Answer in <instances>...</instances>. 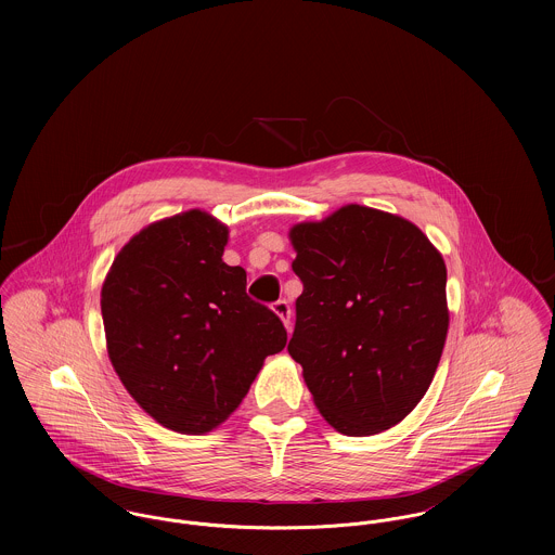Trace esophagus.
<instances>
[{"label": "esophagus", "mask_w": 555, "mask_h": 555, "mask_svg": "<svg viewBox=\"0 0 555 555\" xmlns=\"http://www.w3.org/2000/svg\"><path fill=\"white\" fill-rule=\"evenodd\" d=\"M273 312L280 317V320L284 322V326L291 331V306L282 299V301H275L273 304Z\"/></svg>", "instance_id": "1"}]
</instances>
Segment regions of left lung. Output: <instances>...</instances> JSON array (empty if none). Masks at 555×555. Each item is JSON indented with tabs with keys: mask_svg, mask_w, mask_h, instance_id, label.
I'll list each match as a JSON object with an SVG mask.
<instances>
[{
	"mask_svg": "<svg viewBox=\"0 0 555 555\" xmlns=\"http://www.w3.org/2000/svg\"><path fill=\"white\" fill-rule=\"evenodd\" d=\"M304 282L288 344L324 421L374 436L427 393L449 331L447 264L410 220L346 205L295 224Z\"/></svg>",
	"mask_w": 555,
	"mask_h": 555,
	"instance_id": "left-lung-1",
	"label": "left lung"
}]
</instances>
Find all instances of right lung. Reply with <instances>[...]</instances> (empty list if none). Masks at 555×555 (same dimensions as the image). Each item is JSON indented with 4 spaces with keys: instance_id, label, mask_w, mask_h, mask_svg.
Here are the masks:
<instances>
[{
    "instance_id": "right-lung-1",
    "label": "right lung",
    "mask_w": 555,
    "mask_h": 555,
    "mask_svg": "<svg viewBox=\"0 0 555 555\" xmlns=\"http://www.w3.org/2000/svg\"><path fill=\"white\" fill-rule=\"evenodd\" d=\"M229 227L190 209L145 227L102 284L108 359L134 401L166 429L201 436L247 396L286 328L222 260Z\"/></svg>"
}]
</instances>
